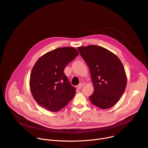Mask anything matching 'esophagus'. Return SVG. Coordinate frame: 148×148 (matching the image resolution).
I'll return each instance as SVG.
<instances>
[{"label": "esophagus", "instance_id": "obj_1", "mask_svg": "<svg viewBox=\"0 0 148 148\" xmlns=\"http://www.w3.org/2000/svg\"><path fill=\"white\" fill-rule=\"evenodd\" d=\"M84 86V84L82 83V82H81L79 84H78V85L77 86V88L78 89H81Z\"/></svg>", "mask_w": 148, "mask_h": 148}]
</instances>
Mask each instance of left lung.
<instances>
[{"label":"left lung","mask_w":148,"mask_h":148,"mask_svg":"<svg viewBox=\"0 0 148 148\" xmlns=\"http://www.w3.org/2000/svg\"><path fill=\"white\" fill-rule=\"evenodd\" d=\"M86 62L94 91L89 98L95 106L104 110L112 107L123 94L127 83L119 58L110 50L96 45L77 48Z\"/></svg>","instance_id":"obj_1"}]
</instances>
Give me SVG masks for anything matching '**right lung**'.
I'll return each mask as SVG.
<instances>
[{"mask_svg":"<svg viewBox=\"0 0 148 148\" xmlns=\"http://www.w3.org/2000/svg\"><path fill=\"white\" fill-rule=\"evenodd\" d=\"M74 47H60L38 58L33 66L30 88L35 101L41 107L57 112L66 107L75 94L64 70L78 55Z\"/></svg>","mask_w":148,"mask_h":148,"instance_id":"right-lung-1","label":"right lung"}]
</instances>
